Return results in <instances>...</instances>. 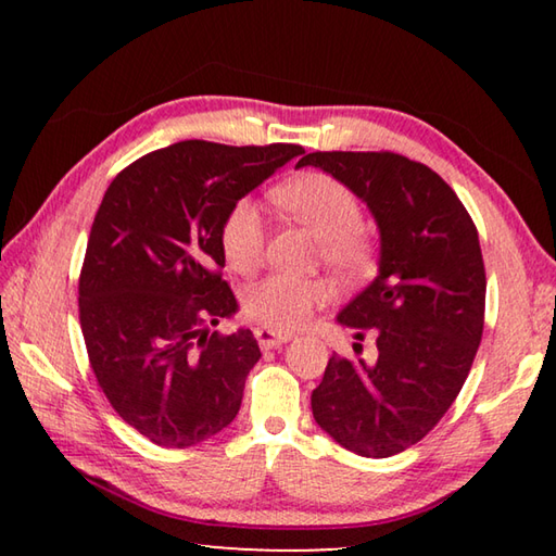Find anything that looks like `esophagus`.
<instances>
[{
    "label": "esophagus",
    "instance_id": "esophagus-1",
    "mask_svg": "<svg viewBox=\"0 0 556 556\" xmlns=\"http://www.w3.org/2000/svg\"><path fill=\"white\" fill-rule=\"evenodd\" d=\"M255 338L260 348H265V351H269V348H279L291 341V333H281V331H271V328H257L255 331Z\"/></svg>",
    "mask_w": 556,
    "mask_h": 556
}]
</instances>
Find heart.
<instances>
[{
  "label": "heart",
  "instance_id": "heart-1",
  "mask_svg": "<svg viewBox=\"0 0 556 556\" xmlns=\"http://www.w3.org/2000/svg\"><path fill=\"white\" fill-rule=\"evenodd\" d=\"M275 201L321 240V257L336 275L361 277L372 267V242L361 225V201L338 178L326 174L296 176L275 188ZM220 248L235 271H252L260 265L265 223L255 201L242 199L225 215ZM326 299L328 289L321 281L269 275L248 287L242 308L252 321L271 331H291L306 324Z\"/></svg>",
  "mask_w": 556,
  "mask_h": 556
}]
</instances>
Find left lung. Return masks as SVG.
I'll use <instances>...</instances> for the list:
<instances>
[{"label": "left lung", "instance_id": "8db88e82", "mask_svg": "<svg viewBox=\"0 0 556 556\" xmlns=\"http://www.w3.org/2000/svg\"><path fill=\"white\" fill-rule=\"evenodd\" d=\"M299 166L351 188L380 232L378 277L336 316L357 341L370 331L378 357L331 355L314 419L353 454L388 458L437 427L473 365L485 312L478 230L444 178L407 156L314 152Z\"/></svg>", "mask_w": 556, "mask_h": 556}]
</instances>
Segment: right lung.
I'll return each mask as SVG.
<instances>
[{"instance_id": "obj_1", "label": "right lung", "mask_w": 556, "mask_h": 556, "mask_svg": "<svg viewBox=\"0 0 556 556\" xmlns=\"http://www.w3.org/2000/svg\"><path fill=\"white\" fill-rule=\"evenodd\" d=\"M299 154L188 139L137 159L105 191L80 271L83 338L112 407L156 446H195L238 417L262 353L250 328L211 331L238 312L218 275L220 230Z\"/></svg>"}]
</instances>
